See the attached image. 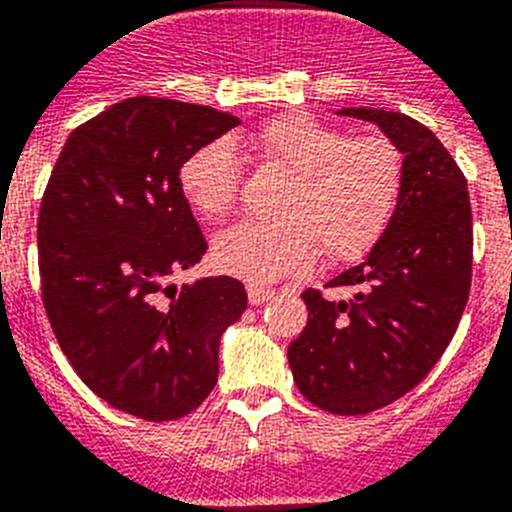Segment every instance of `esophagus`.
Instances as JSON below:
<instances>
[{
    "label": "esophagus",
    "instance_id": "1",
    "mask_svg": "<svg viewBox=\"0 0 512 512\" xmlns=\"http://www.w3.org/2000/svg\"><path fill=\"white\" fill-rule=\"evenodd\" d=\"M273 296V288H265V286H257V283H250L247 286V299H250L252 306H260Z\"/></svg>",
    "mask_w": 512,
    "mask_h": 512
}]
</instances>
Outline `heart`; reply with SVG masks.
Wrapping results in <instances>:
<instances>
[{"instance_id": "heart-1", "label": "heart", "mask_w": 512, "mask_h": 512, "mask_svg": "<svg viewBox=\"0 0 512 512\" xmlns=\"http://www.w3.org/2000/svg\"><path fill=\"white\" fill-rule=\"evenodd\" d=\"M250 149L265 167L288 172L278 221H247L213 242L216 268L247 283H275L311 270L322 255L353 262L389 229L404 182V157L386 136H350L309 113L257 126ZM180 190L201 219H226L239 201L242 162L229 141H208L180 167Z\"/></svg>"}]
</instances>
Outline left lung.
<instances>
[{"mask_svg": "<svg viewBox=\"0 0 512 512\" xmlns=\"http://www.w3.org/2000/svg\"><path fill=\"white\" fill-rule=\"evenodd\" d=\"M404 154L397 211L371 255L327 283L348 299L301 293L309 319L288 345L299 391L332 415H366L397 402L441 361L471 288L466 177L435 133L389 110L345 108Z\"/></svg>", "mask_w": 512, "mask_h": 512, "instance_id": "8db88e82", "label": "left lung"}]
</instances>
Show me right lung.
<instances>
[{"label":"right lung","mask_w":512,"mask_h":512,"mask_svg":"<svg viewBox=\"0 0 512 512\" xmlns=\"http://www.w3.org/2000/svg\"><path fill=\"white\" fill-rule=\"evenodd\" d=\"M229 113L131 97L71 131L38 213L41 299L79 379L115 410L167 422L219 379L221 332L247 309L229 275L170 286L208 244L180 190L190 151Z\"/></svg>","instance_id":"add662e5"}]
</instances>
